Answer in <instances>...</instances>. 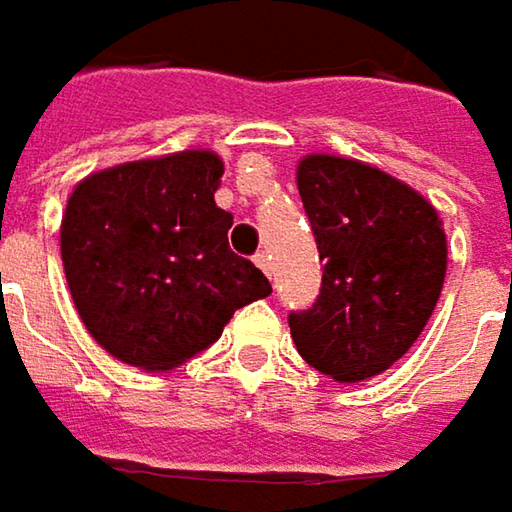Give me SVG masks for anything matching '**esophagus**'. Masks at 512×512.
Returning <instances> with one entry per match:
<instances>
[{
  "label": "esophagus",
  "instance_id": "obj_1",
  "mask_svg": "<svg viewBox=\"0 0 512 512\" xmlns=\"http://www.w3.org/2000/svg\"><path fill=\"white\" fill-rule=\"evenodd\" d=\"M253 262H256V268L262 270V273H265V276H273V268H270V256L268 253H256V259H253Z\"/></svg>",
  "mask_w": 512,
  "mask_h": 512
}]
</instances>
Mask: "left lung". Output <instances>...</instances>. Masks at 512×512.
Instances as JSON below:
<instances>
[{
    "label": "left lung",
    "mask_w": 512,
    "mask_h": 512,
    "mask_svg": "<svg viewBox=\"0 0 512 512\" xmlns=\"http://www.w3.org/2000/svg\"><path fill=\"white\" fill-rule=\"evenodd\" d=\"M296 187L325 265L314 308L288 317L296 351L337 383L369 380L412 348L438 305L444 221L409 184L340 155H305Z\"/></svg>",
    "instance_id": "left-lung-1"
}]
</instances>
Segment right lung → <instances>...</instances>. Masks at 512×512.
Masks as SVG:
<instances>
[{
  "label": "right lung",
  "instance_id": "add662e5",
  "mask_svg": "<svg viewBox=\"0 0 512 512\" xmlns=\"http://www.w3.org/2000/svg\"><path fill=\"white\" fill-rule=\"evenodd\" d=\"M221 175L216 152L184 149L91 172L68 195L65 282L86 331L120 363L175 369L270 294L268 276L227 244Z\"/></svg>",
  "mask_w": 512,
  "mask_h": 512
}]
</instances>
